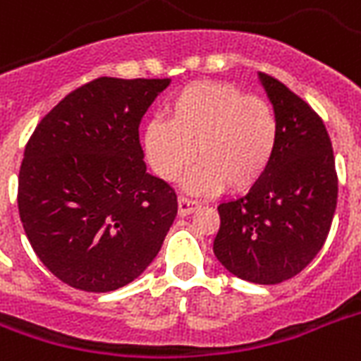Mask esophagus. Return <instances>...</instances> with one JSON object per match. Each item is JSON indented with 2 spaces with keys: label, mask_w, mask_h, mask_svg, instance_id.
<instances>
[{
  "label": "esophagus",
  "mask_w": 361,
  "mask_h": 361,
  "mask_svg": "<svg viewBox=\"0 0 361 361\" xmlns=\"http://www.w3.org/2000/svg\"><path fill=\"white\" fill-rule=\"evenodd\" d=\"M200 202L192 199H187V197H180L178 199V212H180V216H189L195 210H199Z\"/></svg>",
  "instance_id": "1"
}]
</instances>
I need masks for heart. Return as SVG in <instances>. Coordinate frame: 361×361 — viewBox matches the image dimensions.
Masks as SVG:
<instances>
[{"mask_svg":"<svg viewBox=\"0 0 361 361\" xmlns=\"http://www.w3.org/2000/svg\"><path fill=\"white\" fill-rule=\"evenodd\" d=\"M166 121L153 119L144 130V149L159 178L176 180L195 159L187 176L192 192L227 185L244 191L263 178L279 144V119L265 100L246 96L233 85L197 81L166 102Z\"/></svg>","mask_w":361,"mask_h":361,"instance_id":"1","label":"heart"}]
</instances>
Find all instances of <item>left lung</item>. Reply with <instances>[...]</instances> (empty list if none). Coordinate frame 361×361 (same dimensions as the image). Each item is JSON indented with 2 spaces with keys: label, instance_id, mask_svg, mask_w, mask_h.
Listing matches in <instances>:
<instances>
[{
  "label": "left lung",
  "instance_id": "1",
  "mask_svg": "<svg viewBox=\"0 0 361 361\" xmlns=\"http://www.w3.org/2000/svg\"><path fill=\"white\" fill-rule=\"evenodd\" d=\"M279 119V144L257 183L221 202L214 254L254 284L293 279L320 252L337 208V172L324 121L279 79L259 73Z\"/></svg>",
  "mask_w": 361,
  "mask_h": 361
}]
</instances>
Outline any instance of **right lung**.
Here are the masks:
<instances>
[{
    "instance_id": "obj_1",
    "label": "right lung",
    "mask_w": 361,
    "mask_h": 361,
    "mask_svg": "<svg viewBox=\"0 0 361 361\" xmlns=\"http://www.w3.org/2000/svg\"><path fill=\"white\" fill-rule=\"evenodd\" d=\"M170 79L98 77L35 126L18 174V214L41 263L75 290H119L149 267L178 214L147 174L140 123Z\"/></svg>"
}]
</instances>
